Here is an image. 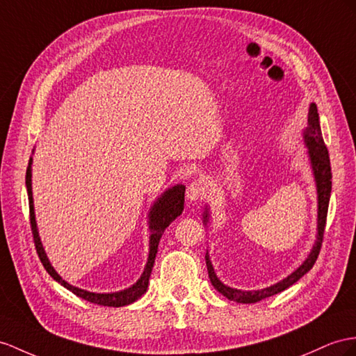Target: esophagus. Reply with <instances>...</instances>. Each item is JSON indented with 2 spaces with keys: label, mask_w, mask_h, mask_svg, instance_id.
Listing matches in <instances>:
<instances>
[{
  "label": "esophagus",
  "mask_w": 356,
  "mask_h": 356,
  "mask_svg": "<svg viewBox=\"0 0 356 356\" xmlns=\"http://www.w3.org/2000/svg\"><path fill=\"white\" fill-rule=\"evenodd\" d=\"M207 193V186L204 184V180L197 179L194 181H191L186 188V197L191 200V202H197V200H202Z\"/></svg>",
  "instance_id": "esophagus-1"
}]
</instances>
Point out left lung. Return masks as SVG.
<instances>
[{
  "mask_svg": "<svg viewBox=\"0 0 356 356\" xmlns=\"http://www.w3.org/2000/svg\"><path fill=\"white\" fill-rule=\"evenodd\" d=\"M305 141L308 145V153L309 158H312L314 176H316V184H317V194H318V233H317V241L313 251L309 252L308 259L302 263V266H299L291 275H289L286 280L277 282L275 286H270L268 289L257 290V291H242L236 290L229 286L222 284V282L218 280L215 275L212 263L209 260L206 254V266L209 272V278H211L213 287L222 293L225 298L230 300H236V302L241 304H254L259 302V300L273 296L280 293V291L286 290L291 284L302 278L305 273L314 266V263L318 257V252L322 248L323 242V234H325V227H326V216H327V204H330V197H331V188H332V172H331V162H330V153L323 141L321 124H318V114H317V106L312 104L308 113V127L305 131ZM207 218V215L204 216Z\"/></svg>",
  "mask_w": 356,
  "mask_h": 356,
  "instance_id": "left-lung-1",
  "label": "left lung"
}]
</instances>
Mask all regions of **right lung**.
<instances>
[{
	"label": "right lung",
	"mask_w": 356,
	"mask_h": 356,
	"mask_svg": "<svg viewBox=\"0 0 356 356\" xmlns=\"http://www.w3.org/2000/svg\"><path fill=\"white\" fill-rule=\"evenodd\" d=\"M25 185H26V193H29V204H30V224H31V233H33V241H34V247L35 251H38V256L42 261L43 268L47 269L49 275L58 281L61 286H65L67 290H70L72 293L76 295L78 298H83L91 304H97V305H104V307H123V305H129L135 302L145 290H147L149 286V278L153 269V263L154 257H156L158 252V245L162 238L163 232H165L167 227L176 220L177 216L181 215L184 212V203H185V186L184 185H177L172 189H168L165 194H163L156 204L153 206L152 212H150V252H149V260L147 265H145V269L143 272L141 278L135 282V284L131 289H126L123 291H117V293H91V291L87 290H81L78 287L70 286L69 282L63 280L58 273L54 270L51 266V263L47 257V254L43 251L42 242L38 233V227H35V220H34V207H33V194H31V159L29 162V167H26L25 172Z\"/></svg>",
	"instance_id": "add662e5"
}]
</instances>
